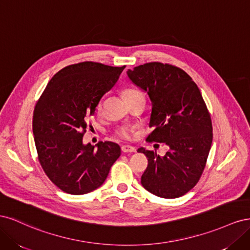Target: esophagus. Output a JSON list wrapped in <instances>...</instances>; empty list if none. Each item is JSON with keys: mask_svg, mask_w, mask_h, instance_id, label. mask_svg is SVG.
Instances as JSON below:
<instances>
[{"mask_svg": "<svg viewBox=\"0 0 250 250\" xmlns=\"http://www.w3.org/2000/svg\"><path fill=\"white\" fill-rule=\"evenodd\" d=\"M122 151L124 153H131V152H135V149L134 147H132V146H129V145H124V146H122Z\"/></svg>", "mask_w": 250, "mask_h": 250, "instance_id": "1", "label": "esophagus"}]
</instances>
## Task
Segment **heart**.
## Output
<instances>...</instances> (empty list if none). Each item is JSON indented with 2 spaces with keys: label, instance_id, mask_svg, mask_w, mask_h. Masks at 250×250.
<instances>
[{
  "label": "heart",
  "instance_id": "heart-1",
  "mask_svg": "<svg viewBox=\"0 0 250 250\" xmlns=\"http://www.w3.org/2000/svg\"><path fill=\"white\" fill-rule=\"evenodd\" d=\"M123 96H124L125 100H128V99H131V98H134L137 96H143V94L141 92H139L138 89L126 88L123 92ZM100 109H101V103L97 105V110H100ZM131 133H132V129L130 127H127V126H121L117 129V134L122 139H126V140L130 139Z\"/></svg>",
  "mask_w": 250,
  "mask_h": 250
}]
</instances>
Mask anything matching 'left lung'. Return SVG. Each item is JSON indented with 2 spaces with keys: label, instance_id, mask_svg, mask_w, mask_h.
Segmentation results:
<instances>
[{
  "label": "left lung",
  "instance_id": "8db88e82",
  "mask_svg": "<svg viewBox=\"0 0 250 250\" xmlns=\"http://www.w3.org/2000/svg\"><path fill=\"white\" fill-rule=\"evenodd\" d=\"M127 76L151 101L153 131L147 141L169 147L164 156L138 149L148 157L141 184L158 197L178 198L196 186L206 167L213 142L207 105L196 83L177 66L150 62L128 70Z\"/></svg>",
  "mask_w": 250,
  "mask_h": 250
}]
</instances>
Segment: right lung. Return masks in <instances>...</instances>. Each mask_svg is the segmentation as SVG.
Masks as SVG:
<instances>
[{"label": "right lung", "mask_w": 250, "mask_h": 250, "mask_svg": "<svg viewBox=\"0 0 250 250\" xmlns=\"http://www.w3.org/2000/svg\"><path fill=\"white\" fill-rule=\"evenodd\" d=\"M124 66L85 62L63 67L43 90L33 112V135L42 167L53 184L72 195L101 187L121 155L116 143L83 144L86 120L113 87Z\"/></svg>", "instance_id": "right-lung-1"}]
</instances>
